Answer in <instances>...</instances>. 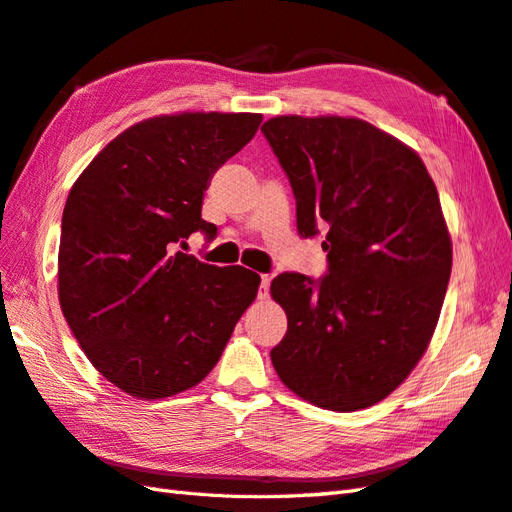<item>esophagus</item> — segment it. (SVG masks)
Listing matches in <instances>:
<instances>
[{"label": "esophagus", "instance_id": "esophagus-1", "mask_svg": "<svg viewBox=\"0 0 512 512\" xmlns=\"http://www.w3.org/2000/svg\"><path fill=\"white\" fill-rule=\"evenodd\" d=\"M270 281H272L270 274H261V285H259V300H266V298H268Z\"/></svg>", "mask_w": 512, "mask_h": 512}]
</instances>
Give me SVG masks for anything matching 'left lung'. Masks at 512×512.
I'll list each match as a JSON object with an SVG mask.
<instances>
[{"label":"left lung","mask_w":512,"mask_h":512,"mask_svg":"<svg viewBox=\"0 0 512 512\" xmlns=\"http://www.w3.org/2000/svg\"><path fill=\"white\" fill-rule=\"evenodd\" d=\"M290 177L300 235L326 229L329 274L283 272L270 294L287 333L281 383L329 411L385 400L424 357L452 272L437 186L409 144L357 116H274L261 125Z\"/></svg>","instance_id":"8db88e82"}]
</instances>
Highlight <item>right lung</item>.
<instances>
[{
	"instance_id": "1",
	"label": "right lung",
	"mask_w": 512,
	"mask_h": 512,
	"mask_svg": "<svg viewBox=\"0 0 512 512\" xmlns=\"http://www.w3.org/2000/svg\"><path fill=\"white\" fill-rule=\"evenodd\" d=\"M255 112L157 114L110 140L62 212L58 298L93 368L138 400L177 396L214 370L259 274L177 251L209 177L255 136Z\"/></svg>"
}]
</instances>
